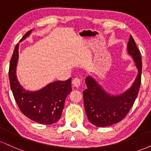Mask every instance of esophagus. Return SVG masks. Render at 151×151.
I'll list each match as a JSON object with an SVG mask.
<instances>
[{"label":"esophagus","mask_w":151,"mask_h":151,"mask_svg":"<svg viewBox=\"0 0 151 151\" xmlns=\"http://www.w3.org/2000/svg\"><path fill=\"white\" fill-rule=\"evenodd\" d=\"M72 84H73V85L74 86H76V87H79L81 84V79L78 77L74 78L73 81H72Z\"/></svg>","instance_id":"obj_1"}]
</instances>
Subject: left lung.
Instances as JSON below:
<instances>
[{
	"label": "left lung",
	"mask_w": 151,
	"mask_h": 151,
	"mask_svg": "<svg viewBox=\"0 0 151 151\" xmlns=\"http://www.w3.org/2000/svg\"><path fill=\"white\" fill-rule=\"evenodd\" d=\"M127 50L136 63L138 75L132 86L122 94L111 95L106 92L92 77L86 78L87 89L83 91L84 109L89 121L97 127H106L122 121L138 96L141 82L142 62L141 52L131 35Z\"/></svg>",
	"instance_id": "obj_1"
}]
</instances>
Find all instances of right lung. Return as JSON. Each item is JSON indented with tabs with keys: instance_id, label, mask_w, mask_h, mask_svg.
I'll use <instances>...</instances> for the list:
<instances>
[{
	"instance_id": "obj_1",
	"label": "right lung",
	"mask_w": 151,
	"mask_h": 151,
	"mask_svg": "<svg viewBox=\"0 0 151 151\" xmlns=\"http://www.w3.org/2000/svg\"><path fill=\"white\" fill-rule=\"evenodd\" d=\"M28 31L20 41L26 38ZM19 44L15 46L9 67V80L13 96L19 109L25 116L39 124H52L62 116L65 99L72 90V79L56 81L37 91H26L17 80L16 66L18 60Z\"/></svg>"
}]
</instances>
